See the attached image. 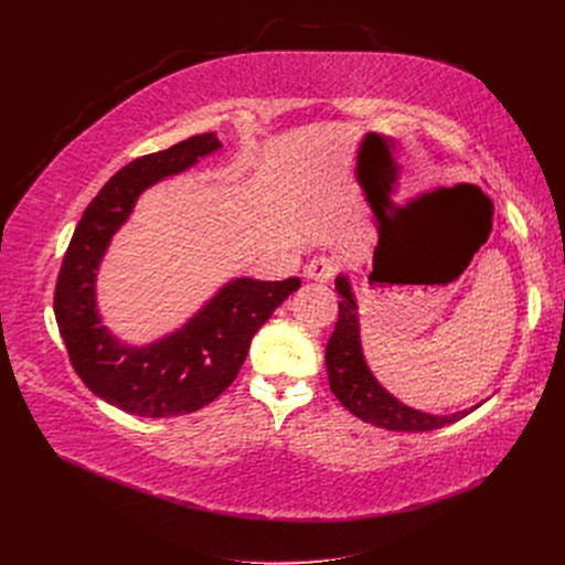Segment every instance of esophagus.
<instances>
[{
	"instance_id": "esophagus-1",
	"label": "esophagus",
	"mask_w": 565,
	"mask_h": 565,
	"mask_svg": "<svg viewBox=\"0 0 565 565\" xmlns=\"http://www.w3.org/2000/svg\"><path fill=\"white\" fill-rule=\"evenodd\" d=\"M305 275H307V279H313V281H320V284L330 281L337 275V260L330 258V256H318V258L307 263Z\"/></svg>"
}]
</instances>
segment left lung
<instances>
[{"label": "left lung", "instance_id": "8db88e82", "mask_svg": "<svg viewBox=\"0 0 565 565\" xmlns=\"http://www.w3.org/2000/svg\"><path fill=\"white\" fill-rule=\"evenodd\" d=\"M337 290L341 295L339 320L328 348H324V364H328L330 390L345 409H350L354 417H360L366 424L398 433L435 430L467 417L473 407L456 414H444L441 417V414H428L407 407L384 390L366 366L360 339L358 302H354L350 281L343 275L337 277Z\"/></svg>", "mask_w": 565, "mask_h": 565}]
</instances>
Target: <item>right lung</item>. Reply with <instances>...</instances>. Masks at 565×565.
<instances>
[{"instance_id":"right-lung-1","label":"right lung","mask_w":565,"mask_h":565,"mask_svg":"<svg viewBox=\"0 0 565 565\" xmlns=\"http://www.w3.org/2000/svg\"><path fill=\"white\" fill-rule=\"evenodd\" d=\"M220 146L215 132L194 135L116 171L86 205L56 277L54 316L75 373L98 398L137 417H175L213 403L243 369L254 334L300 288L298 277H237L181 330L143 348L114 339L100 322L96 273L111 235L146 188L194 167Z\"/></svg>"}]
</instances>
